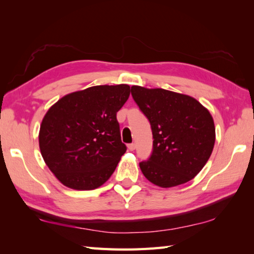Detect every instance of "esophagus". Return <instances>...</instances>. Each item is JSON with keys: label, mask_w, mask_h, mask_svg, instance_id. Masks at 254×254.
Returning <instances> with one entry per match:
<instances>
[{"label": "esophagus", "mask_w": 254, "mask_h": 254, "mask_svg": "<svg viewBox=\"0 0 254 254\" xmlns=\"http://www.w3.org/2000/svg\"><path fill=\"white\" fill-rule=\"evenodd\" d=\"M127 147H128V149H130V150H134V149H135V147H136V145H135V143H131V144L127 145Z\"/></svg>", "instance_id": "34e87169"}]
</instances>
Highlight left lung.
I'll list each match as a JSON object with an SVG mask.
<instances>
[{"mask_svg": "<svg viewBox=\"0 0 254 254\" xmlns=\"http://www.w3.org/2000/svg\"><path fill=\"white\" fill-rule=\"evenodd\" d=\"M131 94L148 119L153 152L139 163L143 175L161 188L193 179L213 152L215 127L207 109L190 96L132 86Z\"/></svg>", "mask_w": 254, "mask_h": 254, "instance_id": "left-lung-1", "label": "left lung"}]
</instances>
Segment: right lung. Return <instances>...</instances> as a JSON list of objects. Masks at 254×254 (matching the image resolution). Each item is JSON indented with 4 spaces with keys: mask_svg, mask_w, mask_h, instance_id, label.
Here are the masks:
<instances>
[{
    "mask_svg": "<svg viewBox=\"0 0 254 254\" xmlns=\"http://www.w3.org/2000/svg\"><path fill=\"white\" fill-rule=\"evenodd\" d=\"M126 84L68 94L42 120L39 146L47 166L64 186L94 190L109 179L127 152L117 112L130 96Z\"/></svg>",
    "mask_w": 254,
    "mask_h": 254,
    "instance_id": "1",
    "label": "right lung"
}]
</instances>
